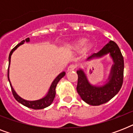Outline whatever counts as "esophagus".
<instances>
[{"label":"esophagus","instance_id":"1","mask_svg":"<svg viewBox=\"0 0 133 133\" xmlns=\"http://www.w3.org/2000/svg\"><path fill=\"white\" fill-rule=\"evenodd\" d=\"M77 68L76 65L75 64H71L70 65H69V67L68 68V71H72L74 70H75V68Z\"/></svg>","mask_w":133,"mask_h":133}]
</instances>
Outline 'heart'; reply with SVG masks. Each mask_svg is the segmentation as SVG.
<instances>
[{"instance_id": "b5f03b06", "label": "heart", "mask_w": 133, "mask_h": 133, "mask_svg": "<svg viewBox=\"0 0 133 133\" xmlns=\"http://www.w3.org/2000/svg\"><path fill=\"white\" fill-rule=\"evenodd\" d=\"M85 43H86V40L85 39H80V40L77 41L76 42L74 43L72 45V47L75 50H80V49L83 48V46L85 45Z\"/></svg>"}]
</instances>
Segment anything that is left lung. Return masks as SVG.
Returning <instances> with one entry per match:
<instances>
[{"label": "left lung", "mask_w": 133, "mask_h": 133, "mask_svg": "<svg viewBox=\"0 0 133 133\" xmlns=\"http://www.w3.org/2000/svg\"><path fill=\"white\" fill-rule=\"evenodd\" d=\"M109 54L113 61L107 83L101 86L92 85L82 69L77 71L78 75L77 92L83 101L91 105H99L106 103L115 96L123 84L124 57L118 45L112 41H109L100 51L88 56L86 60L101 58Z\"/></svg>", "instance_id": "1"}]
</instances>
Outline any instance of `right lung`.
<instances>
[{
	"mask_svg": "<svg viewBox=\"0 0 133 133\" xmlns=\"http://www.w3.org/2000/svg\"><path fill=\"white\" fill-rule=\"evenodd\" d=\"M25 42H30V38H27L25 40L22 41L20 43H18L17 45L15 46V47L11 50L10 53H9V67H8V72H7V78H8L9 84H10V86H11L12 94H13L14 97L15 99L18 101V102H19L20 103H21V104H23V105L26 106V107L30 108H32V109H43L45 108L48 107L49 105H51L52 102H53L54 97H55V95H56V90H56V85H57V83H58V81H60L61 79H62L63 77L65 75V72H62L60 73V74L55 78V79L52 81V84L50 85V89H49V90H48V94H47L43 98H42V99H38V100H35V101H28V100L23 99V98L19 97V96L16 94L15 90H14L13 87H12V85H11V82H10V80H9V65H10V61H11V54H12V53L14 52V51H15V50H16L20 45H21L23 44Z\"/></svg>",
	"mask_w": 133,
	"mask_h": 133,
	"instance_id": "right-lung-1",
	"label": "right lung"
}]
</instances>
